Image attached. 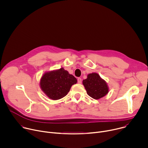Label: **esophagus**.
<instances>
[{"label": "esophagus", "mask_w": 148, "mask_h": 148, "mask_svg": "<svg viewBox=\"0 0 148 148\" xmlns=\"http://www.w3.org/2000/svg\"><path fill=\"white\" fill-rule=\"evenodd\" d=\"M77 81H78V84H81V82H82V79H81V78H79V77L78 78Z\"/></svg>", "instance_id": "1"}]
</instances>
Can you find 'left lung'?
<instances>
[{"instance_id":"left-lung-1","label":"left lung","mask_w":148,"mask_h":148,"mask_svg":"<svg viewBox=\"0 0 148 148\" xmlns=\"http://www.w3.org/2000/svg\"><path fill=\"white\" fill-rule=\"evenodd\" d=\"M82 84L88 95L95 99L102 98L109 91L107 82L95 73L89 74L87 78L82 81Z\"/></svg>"}]
</instances>
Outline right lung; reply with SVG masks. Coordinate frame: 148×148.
I'll return each mask as SVG.
<instances>
[{"mask_svg":"<svg viewBox=\"0 0 148 148\" xmlns=\"http://www.w3.org/2000/svg\"><path fill=\"white\" fill-rule=\"evenodd\" d=\"M77 82L76 78L63 68L45 73L40 79V88L53 100L65 97L71 86Z\"/></svg>","mask_w":148,"mask_h":148,"instance_id":"add662e5","label":"right lung"}]
</instances>
